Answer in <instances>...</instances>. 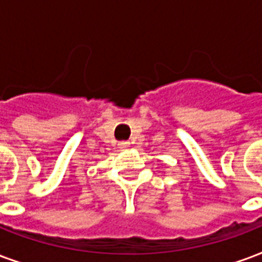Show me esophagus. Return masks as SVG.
<instances>
[{
    "label": "esophagus",
    "mask_w": 262,
    "mask_h": 262,
    "mask_svg": "<svg viewBox=\"0 0 262 262\" xmlns=\"http://www.w3.org/2000/svg\"><path fill=\"white\" fill-rule=\"evenodd\" d=\"M129 144H130L129 141H121L118 146H119V148H127V147H129Z\"/></svg>",
    "instance_id": "1"
}]
</instances>
